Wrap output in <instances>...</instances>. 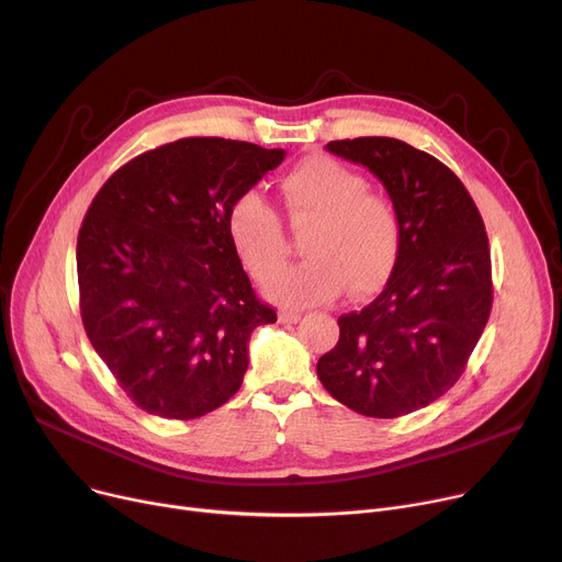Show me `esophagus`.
Returning <instances> with one entry per match:
<instances>
[{
  "label": "esophagus",
  "mask_w": 562,
  "mask_h": 562,
  "mask_svg": "<svg viewBox=\"0 0 562 562\" xmlns=\"http://www.w3.org/2000/svg\"><path fill=\"white\" fill-rule=\"evenodd\" d=\"M299 321H301L299 312H291V310L280 312V323H299Z\"/></svg>",
  "instance_id": "34e87169"
}]
</instances>
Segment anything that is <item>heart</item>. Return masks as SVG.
<instances>
[{
  "instance_id": "obj_1",
  "label": "heart",
  "mask_w": 562,
  "mask_h": 562,
  "mask_svg": "<svg viewBox=\"0 0 562 562\" xmlns=\"http://www.w3.org/2000/svg\"><path fill=\"white\" fill-rule=\"evenodd\" d=\"M280 193L293 223L314 221L305 261L280 271L266 293L289 307L335 299L346 284L352 296L382 286L401 241L396 206L369 191L367 177L330 157H310L282 175ZM229 241L257 278H271L284 259L282 221L257 191L236 198L227 212Z\"/></svg>"
}]
</instances>
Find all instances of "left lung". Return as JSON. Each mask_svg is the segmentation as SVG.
<instances>
[{
    "mask_svg": "<svg viewBox=\"0 0 562 562\" xmlns=\"http://www.w3.org/2000/svg\"><path fill=\"white\" fill-rule=\"evenodd\" d=\"M326 150L378 177L396 206L401 241L385 289L339 316V341L316 373L346 407L396 419L447 394L485 330V225L456 172L405 140L360 136L330 140Z\"/></svg>",
    "mask_w": 562,
    "mask_h": 562,
    "instance_id": "left-lung-1",
    "label": "left lung"
}]
</instances>
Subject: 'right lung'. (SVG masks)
<instances>
[{"mask_svg":"<svg viewBox=\"0 0 562 562\" xmlns=\"http://www.w3.org/2000/svg\"><path fill=\"white\" fill-rule=\"evenodd\" d=\"M284 150L195 136L117 168L77 239L79 310L117 385L145 412L198 419L239 392L248 341L276 310L227 234L232 202Z\"/></svg>","mask_w":562,"mask_h":562,"instance_id":"obj_1","label":"right lung"}]
</instances>
